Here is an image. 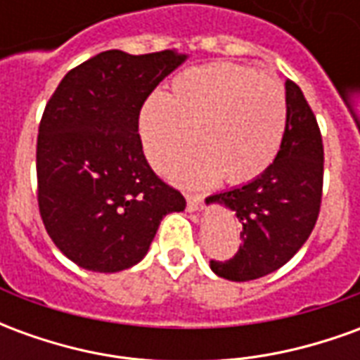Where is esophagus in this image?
Wrapping results in <instances>:
<instances>
[{
  "mask_svg": "<svg viewBox=\"0 0 360 360\" xmlns=\"http://www.w3.org/2000/svg\"><path fill=\"white\" fill-rule=\"evenodd\" d=\"M187 198V208L188 212H198L202 208V196L198 195H185Z\"/></svg>",
  "mask_w": 360,
  "mask_h": 360,
  "instance_id": "esophagus-1",
  "label": "esophagus"
}]
</instances>
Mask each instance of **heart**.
<instances>
[{
    "mask_svg": "<svg viewBox=\"0 0 360 360\" xmlns=\"http://www.w3.org/2000/svg\"><path fill=\"white\" fill-rule=\"evenodd\" d=\"M287 98L276 79L235 63L181 71L167 94L152 92L139 111L142 148L160 167L187 142L165 172L185 185H245L274 164L283 144Z\"/></svg>",
    "mask_w": 360,
    "mask_h": 360,
    "instance_id": "b5f03b06",
    "label": "heart"
}]
</instances>
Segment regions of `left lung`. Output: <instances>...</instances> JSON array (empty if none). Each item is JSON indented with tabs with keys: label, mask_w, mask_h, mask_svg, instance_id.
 Masks as SVG:
<instances>
[{
	"label": "left lung",
	"mask_w": 360,
	"mask_h": 360,
	"mask_svg": "<svg viewBox=\"0 0 360 360\" xmlns=\"http://www.w3.org/2000/svg\"><path fill=\"white\" fill-rule=\"evenodd\" d=\"M287 127L278 158L260 177L206 198L241 221V247L229 260H210L219 278L249 281L289 262L316 226L324 146L316 117L293 81H285Z\"/></svg>",
	"instance_id": "1"
}]
</instances>
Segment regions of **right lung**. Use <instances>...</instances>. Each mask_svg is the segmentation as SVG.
<instances>
[{
  "label": "right lung",
  "mask_w": 360,
  "mask_h": 360,
  "mask_svg": "<svg viewBox=\"0 0 360 360\" xmlns=\"http://www.w3.org/2000/svg\"><path fill=\"white\" fill-rule=\"evenodd\" d=\"M187 59L177 50L102 51L71 69L46 103L36 144L38 208L75 264L121 271L148 252L160 221L185 210L142 152L139 111Z\"/></svg>",
  "instance_id": "1"
}]
</instances>
